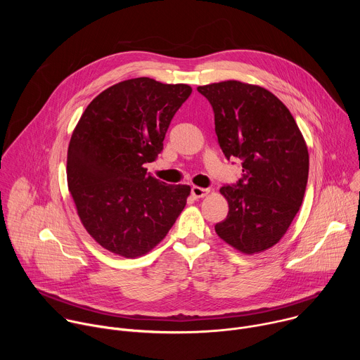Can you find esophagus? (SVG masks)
Masks as SVG:
<instances>
[{
    "label": "esophagus",
    "instance_id": "esophagus-1",
    "mask_svg": "<svg viewBox=\"0 0 360 360\" xmlns=\"http://www.w3.org/2000/svg\"><path fill=\"white\" fill-rule=\"evenodd\" d=\"M191 193L195 199H199V198H203L207 196L210 193V189L208 188H200V186H192L191 189Z\"/></svg>",
    "mask_w": 360,
    "mask_h": 360
}]
</instances>
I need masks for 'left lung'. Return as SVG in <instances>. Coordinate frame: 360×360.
<instances>
[{
  "instance_id": "obj_1",
  "label": "left lung",
  "mask_w": 360,
  "mask_h": 360,
  "mask_svg": "<svg viewBox=\"0 0 360 360\" xmlns=\"http://www.w3.org/2000/svg\"><path fill=\"white\" fill-rule=\"evenodd\" d=\"M215 114V132L228 160L242 161V178L225 185L226 219L221 239L242 253H259L281 240L303 200L309 153L283 102L271 91L240 81L198 86Z\"/></svg>"
}]
</instances>
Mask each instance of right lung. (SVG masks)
<instances>
[{"label":"right lung","mask_w":360,"mask_h":360,"mask_svg":"<svg viewBox=\"0 0 360 360\" xmlns=\"http://www.w3.org/2000/svg\"><path fill=\"white\" fill-rule=\"evenodd\" d=\"M191 92L148 77L118 82L91 101L72 132L68 189L86 232L115 255L148 253L185 208L191 186L161 182L143 165L157 160Z\"/></svg>","instance_id":"add662e5"}]
</instances>
